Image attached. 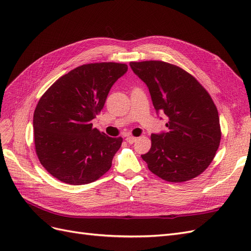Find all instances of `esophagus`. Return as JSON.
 <instances>
[{"label": "esophagus", "mask_w": 251, "mask_h": 251, "mask_svg": "<svg viewBox=\"0 0 251 251\" xmlns=\"http://www.w3.org/2000/svg\"><path fill=\"white\" fill-rule=\"evenodd\" d=\"M126 142H127V143L133 144L134 142H136V140H137V138H136V137H133V136H128V137H126Z\"/></svg>", "instance_id": "obj_1"}]
</instances>
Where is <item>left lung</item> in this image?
<instances>
[{
  "label": "left lung",
  "instance_id": "obj_1",
  "mask_svg": "<svg viewBox=\"0 0 251 251\" xmlns=\"http://www.w3.org/2000/svg\"><path fill=\"white\" fill-rule=\"evenodd\" d=\"M149 88L157 115L168 131L151 134V147L141 155L149 170L170 182L198 176L214 159L221 140L219 114L211 97L191 74L160 60L130 63ZM161 118V117H160Z\"/></svg>",
  "mask_w": 251,
  "mask_h": 251
}]
</instances>
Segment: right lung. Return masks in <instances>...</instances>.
<instances>
[{"label": "right lung", "instance_id": "add662e5", "mask_svg": "<svg viewBox=\"0 0 251 251\" xmlns=\"http://www.w3.org/2000/svg\"><path fill=\"white\" fill-rule=\"evenodd\" d=\"M126 64L82 65L63 75L46 91L33 115L34 143L41 164L71 185L88 184L107 173L123 138L96 127V118Z\"/></svg>", "mask_w": 251, "mask_h": 251}]
</instances>
